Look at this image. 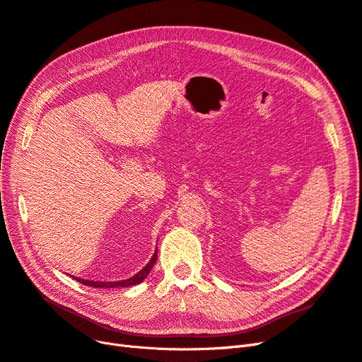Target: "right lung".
Masks as SVG:
<instances>
[{
  "mask_svg": "<svg viewBox=\"0 0 362 362\" xmlns=\"http://www.w3.org/2000/svg\"><path fill=\"white\" fill-rule=\"evenodd\" d=\"M156 258H158V255H156V250H155L152 259L147 262L136 276H132V277L125 279V280H117V282H93V280H85V279H80V277H73V279H76L77 282H80V284H83L86 286H92V288H104V289L105 288H128V286H134V285H139V284L143 282V280L147 277V274L151 273L152 267L156 262Z\"/></svg>",
  "mask_w": 362,
  "mask_h": 362,
  "instance_id": "right-lung-1",
  "label": "right lung"
}]
</instances>
